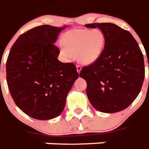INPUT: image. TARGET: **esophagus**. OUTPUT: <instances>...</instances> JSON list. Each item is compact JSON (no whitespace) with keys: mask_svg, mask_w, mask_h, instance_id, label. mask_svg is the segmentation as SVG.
Segmentation results:
<instances>
[{"mask_svg":"<svg viewBox=\"0 0 149 149\" xmlns=\"http://www.w3.org/2000/svg\"><path fill=\"white\" fill-rule=\"evenodd\" d=\"M77 72H78V73H80V72H81V66L80 65H77Z\"/></svg>","mask_w":149,"mask_h":149,"instance_id":"esophagus-1","label":"esophagus"}]
</instances>
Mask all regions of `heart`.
<instances>
[{"instance_id": "b5f03b06", "label": "heart", "mask_w": 149, "mask_h": 149, "mask_svg": "<svg viewBox=\"0 0 149 149\" xmlns=\"http://www.w3.org/2000/svg\"><path fill=\"white\" fill-rule=\"evenodd\" d=\"M61 45L63 56L71 59L74 55L84 64L94 63L100 58L104 46V36L100 29H72L65 34Z\"/></svg>"}]
</instances>
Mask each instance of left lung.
I'll list each match as a JSON object with an SVG mask.
<instances>
[{
    "label": "left lung",
    "mask_w": 149,
    "mask_h": 149,
    "mask_svg": "<svg viewBox=\"0 0 149 149\" xmlns=\"http://www.w3.org/2000/svg\"><path fill=\"white\" fill-rule=\"evenodd\" d=\"M99 28L104 48L94 63L84 66L80 76L87 82L86 93L91 105L103 113L127 108L137 97L145 78L144 58L132 34L110 23L86 24Z\"/></svg>",
    "instance_id": "1"
}]
</instances>
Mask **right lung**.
<instances>
[{"label": "right lung", "mask_w": 149, "mask_h": 149, "mask_svg": "<svg viewBox=\"0 0 149 149\" xmlns=\"http://www.w3.org/2000/svg\"><path fill=\"white\" fill-rule=\"evenodd\" d=\"M65 27L42 25L29 29L18 37L7 57L11 97L23 113L36 120L59 116L79 76L74 64L58 60L60 51L54 43Z\"/></svg>", "instance_id": "add662e5"}]
</instances>
